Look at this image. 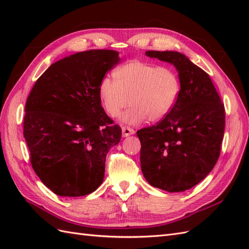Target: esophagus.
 Wrapping results in <instances>:
<instances>
[{
	"label": "esophagus",
	"instance_id": "obj_1",
	"mask_svg": "<svg viewBox=\"0 0 249 249\" xmlns=\"http://www.w3.org/2000/svg\"><path fill=\"white\" fill-rule=\"evenodd\" d=\"M122 130H123V136L124 137H127V136H130V135H133L135 133V131L129 126H123Z\"/></svg>",
	"mask_w": 249,
	"mask_h": 249
}]
</instances>
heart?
<instances>
[{
    "label": "heart",
    "mask_w": 249,
    "mask_h": 249,
    "mask_svg": "<svg viewBox=\"0 0 249 249\" xmlns=\"http://www.w3.org/2000/svg\"><path fill=\"white\" fill-rule=\"evenodd\" d=\"M113 78H104L99 86L103 107L111 117H117L129 104L124 120L137 124L147 118L157 123L166 117L179 93L177 72L168 66L133 60L118 66ZM130 102H129L128 101Z\"/></svg>",
    "instance_id": "heart-1"
}]
</instances>
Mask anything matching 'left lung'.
<instances>
[{"label":"left lung","mask_w":249,"mask_h":249,"mask_svg":"<svg viewBox=\"0 0 249 249\" xmlns=\"http://www.w3.org/2000/svg\"><path fill=\"white\" fill-rule=\"evenodd\" d=\"M145 55L175 65L180 89L166 117L137 131L141 170L153 187L186 191L201 182L219 158L224 105L209 74L182 53L147 51Z\"/></svg>","instance_id":"1"}]
</instances>
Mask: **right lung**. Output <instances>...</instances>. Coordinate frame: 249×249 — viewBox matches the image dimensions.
I'll list each match as a JSON object with an SVG mask.
<instances>
[{
  "mask_svg": "<svg viewBox=\"0 0 249 249\" xmlns=\"http://www.w3.org/2000/svg\"><path fill=\"white\" fill-rule=\"evenodd\" d=\"M118 52L90 50L53 63L30 92L24 137L35 173L59 196L78 197L103 183L109 149L122 138L102 107L99 86Z\"/></svg>",
  "mask_w": 249,
  "mask_h": 249,
  "instance_id": "right-lung-1",
  "label": "right lung"
}]
</instances>
